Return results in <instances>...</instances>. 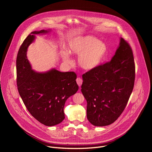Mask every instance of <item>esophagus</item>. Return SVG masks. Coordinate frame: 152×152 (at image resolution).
Segmentation results:
<instances>
[{
	"label": "esophagus",
	"instance_id": "1",
	"mask_svg": "<svg viewBox=\"0 0 152 152\" xmlns=\"http://www.w3.org/2000/svg\"><path fill=\"white\" fill-rule=\"evenodd\" d=\"M82 82H83V80H82V78H80V77H77V78L76 79V82H77V85H78L79 86H80L82 84Z\"/></svg>",
	"mask_w": 152,
	"mask_h": 152
}]
</instances>
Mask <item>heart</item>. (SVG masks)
Masks as SVG:
<instances>
[{
	"mask_svg": "<svg viewBox=\"0 0 152 152\" xmlns=\"http://www.w3.org/2000/svg\"><path fill=\"white\" fill-rule=\"evenodd\" d=\"M67 51H62L61 57L64 61L70 63L69 54L79 55V66L85 70H92L98 67L107 53V48L104 42L97 38L86 35L75 38L68 42Z\"/></svg>",
	"mask_w": 152,
	"mask_h": 152,
	"instance_id": "obj_1",
	"label": "heart"
}]
</instances>
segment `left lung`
<instances>
[{
    "instance_id": "1",
    "label": "left lung",
    "mask_w": 152,
    "mask_h": 152,
    "mask_svg": "<svg viewBox=\"0 0 152 152\" xmlns=\"http://www.w3.org/2000/svg\"><path fill=\"white\" fill-rule=\"evenodd\" d=\"M135 66L131 46L123 38L111 61L82 75L81 91L87 102L86 116L96 126L113 123L132 92Z\"/></svg>"
}]
</instances>
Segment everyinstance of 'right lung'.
Listing matches in <instances>:
<instances>
[{
	"mask_svg": "<svg viewBox=\"0 0 152 152\" xmlns=\"http://www.w3.org/2000/svg\"><path fill=\"white\" fill-rule=\"evenodd\" d=\"M48 32H32L21 45L16 60L17 85L19 94L30 114L41 123L52 126L65 118V103L77 91L79 86L76 74L73 72H61L53 69L38 73L32 70L26 56L28 48L35 39V35Z\"/></svg>",
	"mask_w": 152,
	"mask_h": 152,
	"instance_id": "1",
	"label": "right lung"
}]
</instances>
